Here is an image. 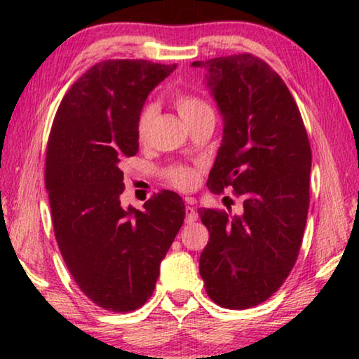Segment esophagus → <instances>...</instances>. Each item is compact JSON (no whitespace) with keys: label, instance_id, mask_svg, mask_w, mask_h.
Here are the masks:
<instances>
[{"label":"esophagus","instance_id":"esophagus-1","mask_svg":"<svg viewBox=\"0 0 359 359\" xmlns=\"http://www.w3.org/2000/svg\"><path fill=\"white\" fill-rule=\"evenodd\" d=\"M198 220V212L191 205H187L185 208V223L187 224H191Z\"/></svg>","mask_w":359,"mask_h":359}]
</instances>
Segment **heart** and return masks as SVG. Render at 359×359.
<instances>
[{
  "label": "heart",
  "mask_w": 359,
  "mask_h": 359,
  "mask_svg": "<svg viewBox=\"0 0 359 359\" xmlns=\"http://www.w3.org/2000/svg\"><path fill=\"white\" fill-rule=\"evenodd\" d=\"M174 104L177 107L179 114L185 121H190L193 118L199 117V115L212 112L210 106L208 102L203 101L198 96L190 95V93H177L174 96ZM156 118V106L147 104L145 106L141 114H139L137 118V139L141 142H145L150 136L151 126H154V121ZM169 180L172 182L175 187L179 188H190L196 184L198 175L190 168H171L168 172Z\"/></svg>",
  "instance_id": "heart-1"
}]
</instances>
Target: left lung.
Listing matches in <instances>:
<instances>
[{
  "label": "left lung",
  "mask_w": 359,
  "mask_h": 359,
  "mask_svg": "<svg viewBox=\"0 0 359 359\" xmlns=\"http://www.w3.org/2000/svg\"><path fill=\"white\" fill-rule=\"evenodd\" d=\"M223 120L208 187L231 185L241 215L201 208L209 242L199 258L205 291L226 309L258 306L282 287L299 253L309 210L312 151L287 85L263 60L194 62Z\"/></svg>",
  "instance_id": "left-lung-1"
}]
</instances>
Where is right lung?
Here are the masks:
<instances>
[{"mask_svg":"<svg viewBox=\"0 0 359 359\" xmlns=\"http://www.w3.org/2000/svg\"><path fill=\"white\" fill-rule=\"evenodd\" d=\"M175 68L147 60L96 63L65 95L48 137L46 190L58 248L83 294L111 312L147 302L185 218L184 201L169 190L141 210L120 203V165L139 150V114Z\"/></svg>","mask_w":359,"mask_h":359,"instance_id":"add662e5","label":"right lung"}]
</instances>
